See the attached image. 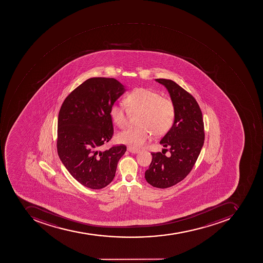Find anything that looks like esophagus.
<instances>
[{"instance_id":"1","label":"esophagus","mask_w":263,"mask_h":263,"mask_svg":"<svg viewBox=\"0 0 263 263\" xmlns=\"http://www.w3.org/2000/svg\"><path fill=\"white\" fill-rule=\"evenodd\" d=\"M127 151H129V152L132 153V154H138V153L139 152V149L130 148V147H129V148H127Z\"/></svg>"}]
</instances>
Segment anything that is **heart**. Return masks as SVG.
I'll use <instances>...</instances> for the list:
<instances>
[{
    "instance_id": "heart-1",
    "label": "heart",
    "mask_w": 263,
    "mask_h": 263,
    "mask_svg": "<svg viewBox=\"0 0 263 263\" xmlns=\"http://www.w3.org/2000/svg\"><path fill=\"white\" fill-rule=\"evenodd\" d=\"M126 107L121 104H112L111 118L120 128L129 124V115L138 112V126L132 127L119 133L118 141L130 148L143 146L151 138V134L161 136L168 132L175 119V105L172 100L161 97L156 91L146 88H138L125 98Z\"/></svg>"
}]
</instances>
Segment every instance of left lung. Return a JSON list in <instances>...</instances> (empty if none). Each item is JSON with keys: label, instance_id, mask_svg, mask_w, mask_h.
<instances>
[{"label": "left lung", "instance_id": "8db88e82", "mask_svg": "<svg viewBox=\"0 0 263 263\" xmlns=\"http://www.w3.org/2000/svg\"><path fill=\"white\" fill-rule=\"evenodd\" d=\"M156 81L170 92L175 105V119L160 141L168 148L164 149L170 151L171 156L151 153L152 161L145 178L152 186L165 189L182 181L192 171L204 144L205 132L202 112L195 98L174 81L163 78Z\"/></svg>", "mask_w": 263, "mask_h": 263}]
</instances>
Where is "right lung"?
<instances>
[{"label":"right lung","instance_id":"1","mask_svg":"<svg viewBox=\"0 0 263 263\" xmlns=\"http://www.w3.org/2000/svg\"><path fill=\"white\" fill-rule=\"evenodd\" d=\"M115 78H92L66 97L58 121L57 149L69 174L84 186L104 188L112 181L125 145L101 151L114 135L110 107L125 92Z\"/></svg>","mask_w":263,"mask_h":263}]
</instances>
